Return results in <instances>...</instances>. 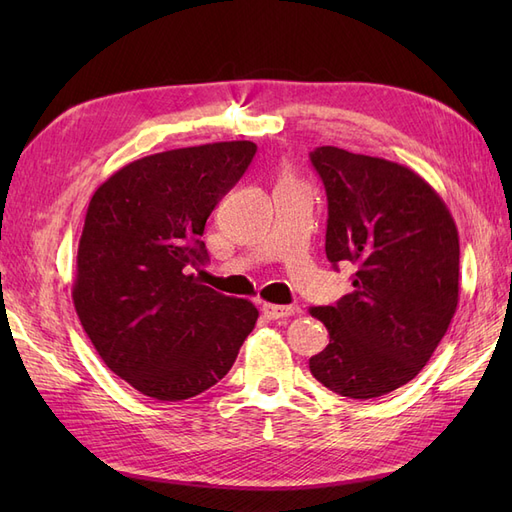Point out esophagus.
<instances>
[{"label":"esophagus","instance_id":"1","mask_svg":"<svg viewBox=\"0 0 512 512\" xmlns=\"http://www.w3.org/2000/svg\"><path fill=\"white\" fill-rule=\"evenodd\" d=\"M260 309H262V314H265L271 320L288 318V316H292L294 312H297V309L290 307V305H273V303H262Z\"/></svg>","mask_w":512,"mask_h":512}]
</instances>
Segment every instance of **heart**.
Listing matches in <instances>:
<instances>
[{"label": "heart", "instance_id": "heart-1", "mask_svg": "<svg viewBox=\"0 0 512 512\" xmlns=\"http://www.w3.org/2000/svg\"><path fill=\"white\" fill-rule=\"evenodd\" d=\"M280 181H297V179H294V177L288 173V170H284L282 177H280Z\"/></svg>", "mask_w": 512, "mask_h": 512}]
</instances>
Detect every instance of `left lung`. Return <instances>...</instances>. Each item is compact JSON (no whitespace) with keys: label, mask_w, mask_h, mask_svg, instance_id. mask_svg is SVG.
<instances>
[{"label":"left lung","mask_w":512,"mask_h":512,"mask_svg":"<svg viewBox=\"0 0 512 512\" xmlns=\"http://www.w3.org/2000/svg\"><path fill=\"white\" fill-rule=\"evenodd\" d=\"M309 160L327 190V258L356 267L350 294L309 309L329 331L309 371L342 397H382L427 365L455 316L457 226L408 166L339 147H318Z\"/></svg>","instance_id":"obj_1"}]
</instances>
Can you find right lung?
<instances>
[{
	"instance_id": "obj_1",
	"label": "right lung",
	"mask_w": 512,
	"mask_h": 512,
	"mask_svg": "<svg viewBox=\"0 0 512 512\" xmlns=\"http://www.w3.org/2000/svg\"><path fill=\"white\" fill-rule=\"evenodd\" d=\"M256 145L228 141L134 160L89 200L72 301L106 367L136 391L181 401L220 382L258 309L200 284L207 218Z\"/></svg>"
}]
</instances>
